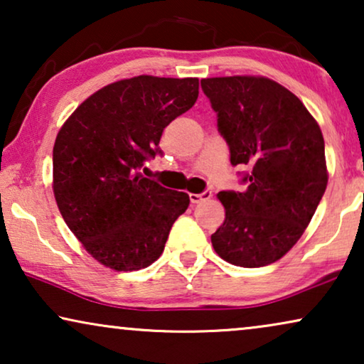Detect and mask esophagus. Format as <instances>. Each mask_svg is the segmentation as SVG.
<instances>
[{
	"label": "esophagus",
	"instance_id": "esophagus-1",
	"mask_svg": "<svg viewBox=\"0 0 364 364\" xmlns=\"http://www.w3.org/2000/svg\"><path fill=\"white\" fill-rule=\"evenodd\" d=\"M191 202L192 203H200V202H203V200H208V198L212 197V192L210 191H205V192H202V193H191Z\"/></svg>",
	"mask_w": 364,
	"mask_h": 364
}]
</instances>
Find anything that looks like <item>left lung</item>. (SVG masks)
<instances>
[{"label":"left lung","instance_id":"left-lung-1","mask_svg":"<svg viewBox=\"0 0 364 364\" xmlns=\"http://www.w3.org/2000/svg\"><path fill=\"white\" fill-rule=\"evenodd\" d=\"M232 166H248L243 192H218L225 220L212 235L217 255L258 268L280 260L300 240L325 193V141L300 99L263 76L207 77Z\"/></svg>","mask_w":364,"mask_h":364}]
</instances>
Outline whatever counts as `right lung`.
Returning <instances> with one entry per match:
<instances>
[{"mask_svg": "<svg viewBox=\"0 0 364 364\" xmlns=\"http://www.w3.org/2000/svg\"><path fill=\"white\" fill-rule=\"evenodd\" d=\"M197 97V77L142 74L99 89L59 129L54 198L69 230L101 265L134 272L162 255L191 198L141 171L161 152L164 129Z\"/></svg>", "mask_w": 364, "mask_h": 364, "instance_id": "right-lung-1", "label": "right lung"}]
</instances>
